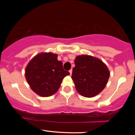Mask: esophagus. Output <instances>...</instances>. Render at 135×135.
Segmentation results:
<instances>
[{
	"label": "esophagus",
	"instance_id": "1",
	"mask_svg": "<svg viewBox=\"0 0 135 135\" xmlns=\"http://www.w3.org/2000/svg\"><path fill=\"white\" fill-rule=\"evenodd\" d=\"M69 72H70V75H72V69H70L69 70Z\"/></svg>",
	"mask_w": 135,
	"mask_h": 135
}]
</instances>
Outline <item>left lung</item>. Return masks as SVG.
I'll return each instance as SVG.
<instances>
[{
    "mask_svg": "<svg viewBox=\"0 0 135 135\" xmlns=\"http://www.w3.org/2000/svg\"><path fill=\"white\" fill-rule=\"evenodd\" d=\"M72 79L77 92L84 97L97 95L104 89L110 76L103 61L91 56H78L75 59Z\"/></svg>",
    "mask_w": 135,
    "mask_h": 135,
    "instance_id": "8db88e82",
    "label": "left lung"
}]
</instances>
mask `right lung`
<instances>
[{
    "instance_id": "right-lung-1",
    "label": "right lung",
    "mask_w": 135,
    "mask_h": 135,
    "mask_svg": "<svg viewBox=\"0 0 135 135\" xmlns=\"http://www.w3.org/2000/svg\"><path fill=\"white\" fill-rule=\"evenodd\" d=\"M58 55L51 52L38 54L29 62L25 70L28 83L41 97H50L58 90L65 77L70 75L63 68Z\"/></svg>"
}]
</instances>
